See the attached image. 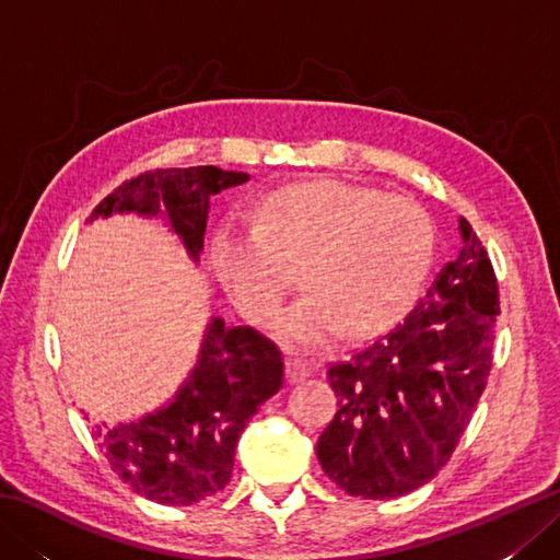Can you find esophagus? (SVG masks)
<instances>
[{"label":"esophagus","instance_id":"1","mask_svg":"<svg viewBox=\"0 0 560 560\" xmlns=\"http://www.w3.org/2000/svg\"><path fill=\"white\" fill-rule=\"evenodd\" d=\"M311 375H313L311 363L295 359V355H289V359H287V380H289V383H301V380L311 377Z\"/></svg>","mask_w":560,"mask_h":560}]
</instances>
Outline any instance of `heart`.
<instances>
[{"label":"heart","instance_id":"b5f03b06","mask_svg":"<svg viewBox=\"0 0 560 560\" xmlns=\"http://www.w3.org/2000/svg\"><path fill=\"white\" fill-rule=\"evenodd\" d=\"M433 225L404 195L341 180L281 187L253 211V229L225 223L211 245L213 271L237 311L265 323L303 267L307 295L279 319L291 347L311 351L389 327L419 293Z\"/></svg>","mask_w":560,"mask_h":560}]
</instances>
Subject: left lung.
I'll list each match as a JSON object with an SVG mask.
<instances>
[{
    "instance_id": "left-lung-1",
    "label": "left lung",
    "mask_w": 560,
    "mask_h": 560,
    "mask_svg": "<svg viewBox=\"0 0 560 560\" xmlns=\"http://www.w3.org/2000/svg\"><path fill=\"white\" fill-rule=\"evenodd\" d=\"M459 235V255L407 317L329 365L339 409L317 440V459L349 495L387 501L431 481L489 383L498 281L464 219Z\"/></svg>"
}]
</instances>
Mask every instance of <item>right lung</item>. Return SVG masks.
Returning <instances> with one entry per match:
<instances>
[{
	"label": "right lung",
	"mask_w": 560,
	"mask_h": 560,
	"mask_svg": "<svg viewBox=\"0 0 560 560\" xmlns=\"http://www.w3.org/2000/svg\"><path fill=\"white\" fill-rule=\"evenodd\" d=\"M247 180V173L217 165L151 171L117 187L89 221L113 213L161 219L197 265L209 199ZM281 385L277 343L253 327H225L221 317H211L199 359L173 399L139 421L96 425L93 438L135 493L161 505H192L225 489L237 438Z\"/></svg>",
	"instance_id": "obj_1"
}]
</instances>
